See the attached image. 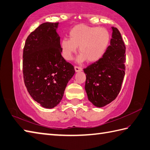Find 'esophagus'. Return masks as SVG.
Returning a JSON list of instances; mask_svg holds the SVG:
<instances>
[{"mask_svg":"<svg viewBox=\"0 0 150 150\" xmlns=\"http://www.w3.org/2000/svg\"><path fill=\"white\" fill-rule=\"evenodd\" d=\"M75 70L76 72H79V71H81L82 70H83V68H82L81 67L75 66Z\"/></svg>","mask_w":150,"mask_h":150,"instance_id":"obj_1","label":"esophagus"}]
</instances>
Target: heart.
<instances>
[{
	"mask_svg": "<svg viewBox=\"0 0 150 150\" xmlns=\"http://www.w3.org/2000/svg\"><path fill=\"white\" fill-rule=\"evenodd\" d=\"M69 38L61 40L60 48L63 58L72 59L79 47L81 54L79 62L86 59L89 62H96L103 57L110 45L111 35L107 28L93 27L85 25L75 26L69 31Z\"/></svg>",
	"mask_w": 150,
	"mask_h": 150,
	"instance_id": "heart-1",
	"label": "heart"
}]
</instances>
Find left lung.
<instances>
[{
  "label": "left lung",
  "mask_w": 150,
  "mask_h": 150,
  "mask_svg": "<svg viewBox=\"0 0 150 150\" xmlns=\"http://www.w3.org/2000/svg\"><path fill=\"white\" fill-rule=\"evenodd\" d=\"M112 29L110 45L103 57L84 69L88 98L98 107H104L116 98L125 75V45L118 28Z\"/></svg>",
  "instance_id": "obj_1"
}]
</instances>
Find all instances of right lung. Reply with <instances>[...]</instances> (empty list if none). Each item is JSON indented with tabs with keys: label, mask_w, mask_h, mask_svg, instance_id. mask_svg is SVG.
<instances>
[{
	"label": "right lung",
	"mask_w": 150,
	"mask_h": 150,
	"mask_svg": "<svg viewBox=\"0 0 150 150\" xmlns=\"http://www.w3.org/2000/svg\"><path fill=\"white\" fill-rule=\"evenodd\" d=\"M58 23H44L28 35L23 54L25 86L34 101L51 108L62 99L68 81L75 72L61 54Z\"/></svg>",
	"instance_id": "obj_1"
}]
</instances>
